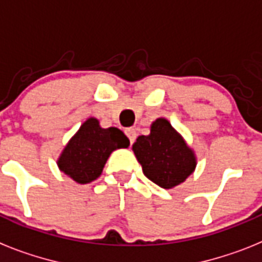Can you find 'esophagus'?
<instances>
[{"instance_id":"34e87169","label":"esophagus","mask_w":262,"mask_h":262,"mask_svg":"<svg viewBox=\"0 0 262 262\" xmlns=\"http://www.w3.org/2000/svg\"><path fill=\"white\" fill-rule=\"evenodd\" d=\"M125 133H126V136H127V138H129L130 144H133V142L136 141V137H137V133H136L135 129H133V127H129V129H126V130H125Z\"/></svg>"}]
</instances>
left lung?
I'll use <instances>...</instances> for the list:
<instances>
[{"mask_svg": "<svg viewBox=\"0 0 262 262\" xmlns=\"http://www.w3.org/2000/svg\"><path fill=\"white\" fill-rule=\"evenodd\" d=\"M133 151L144 174L165 189L185 181L195 168L193 151L164 118H158L151 124L150 135L137 138Z\"/></svg>", "mask_w": 262, "mask_h": 262, "instance_id": "obj_1", "label": "left lung"}]
</instances>
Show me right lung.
I'll use <instances>...</instances> for the list:
<instances>
[{
	"mask_svg": "<svg viewBox=\"0 0 262 262\" xmlns=\"http://www.w3.org/2000/svg\"><path fill=\"white\" fill-rule=\"evenodd\" d=\"M129 145L124 132L117 127L102 129L96 118H89L65 146L58 166L78 184H88L101 174L112 151Z\"/></svg>",
	"mask_w": 262,
	"mask_h": 262,
	"instance_id": "right-lung-1",
	"label": "right lung"
}]
</instances>
